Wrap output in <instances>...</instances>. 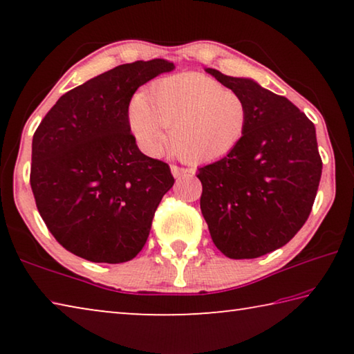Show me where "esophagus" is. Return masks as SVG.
<instances>
[{
    "mask_svg": "<svg viewBox=\"0 0 354 354\" xmlns=\"http://www.w3.org/2000/svg\"><path fill=\"white\" fill-rule=\"evenodd\" d=\"M170 170H171V175L175 176V178H179V176H183V175H187V173H189L187 169H183V167H178V165H171Z\"/></svg>",
    "mask_w": 354,
    "mask_h": 354,
    "instance_id": "1",
    "label": "esophagus"
}]
</instances>
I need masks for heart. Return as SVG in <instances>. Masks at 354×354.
I'll use <instances>...</instances> for the list:
<instances>
[{"instance_id":"obj_1","label":"heart","mask_w":354,"mask_h":354,"mask_svg":"<svg viewBox=\"0 0 354 354\" xmlns=\"http://www.w3.org/2000/svg\"><path fill=\"white\" fill-rule=\"evenodd\" d=\"M247 104L239 93L200 73H179L151 84L129 107V127L149 156L169 142L179 159L207 164L226 158L247 131Z\"/></svg>"}]
</instances>
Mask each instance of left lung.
I'll use <instances>...</instances> for the list:
<instances>
[{
  "mask_svg": "<svg viewBox=\"0 0 354 354\" xmlns=\"http://www.w3.org/2000/svg\"><path fill=\"white\" fill-rule=\"evenodd\" d=\"M205 70L241 95L248 122L236 149L198 169L201 214L221 253L254 259L284 247L306 223L322 176L315 127L250 77Z\"/></svg>",
  "mask_w": 354,
  "mask_h": 354,
  "instance_id": "8db88e82",
  "label": "left lung"
}]
</instances>
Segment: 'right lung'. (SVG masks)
Here are the masks:
<instances>
[{
    "label": "right lung",
    "mask_w": 354,
    "mask_h": 354,
    "mask_svg": "<svg viewBox=\"0 0 354 354\" xmlns=\"http://www.w3.org/2000/svg\"><path fill=\"white\" fill-rule=\"evenodd\" d=\"M173 68L165 59L118 65L62 95L34 133L35 205L70 253L120 263L145 245L175 178L137 147L128 109L137 88Z\"/></svg>",
    "instance_id": "add662e5"
}]
</instances>
